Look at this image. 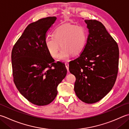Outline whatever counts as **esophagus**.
I'll list each match as a JSON object with an SVG mask.
<instances>
[{
    "mask_svg": "<svg viewBox=\"0 0 129 129\" xmlns=\"http://www.w3.org/2000/svg\"><path fill=\"white\" fill-rule=\"evenodd\" d=\"M65 67H66V68L67 69V70L68 71V70H69V63L65 62Z\"/></svg>",
    "mask_w": 129,
    "mask_h": 129,
    "instance_id": "esophagus-1",
    "label": "esophagus"
}]
</instances>
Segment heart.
I'll return each mask as SVG.
<instances>
[{
	"mask_svg": "<svg viewBox=\"0 0 129 129\" xmlns=\"http://www.w3.org/2000/svg\"><path fill=\"white\" fill-rule=\"evenodd\" d=\"M87 38L86 31L83 27L65 23L55 29L54 37L46 38L45 44L48 51L54 58L59 56L61 47L62 50L59 59L65 60L72 54L77 55L83 51L86 44Z\"/></svg>",
	"mask_w": 129,
	"mask_h": 129,
	"instance_id": "1",
	"label": "heart"
}]
</instances>
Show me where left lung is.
<instances>
[{"mask_svg": "<svg viewBox=\"0 0 129 129\" xmlns=\"http://www.w3.org/2000/svg\"><path fill=\"white\" fill-rule=\"evenodd\" d=\"M84 21L89 29L87 43L80 56L69 62V69L76 78L77 96L91 104L102 99L114 85L119 50L101 22L91 19Z\"/></svg>", "mask_w": 129, "mask_h": 129, "instance_id": "obj_1", "label": "left lung"}]
</instances>
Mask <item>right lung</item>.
Returning <instances> with one entry per match:
<instances>
[{
	"mask_svg": "<svg viewBox=\"0 0 129 129\" xmlns=\"http://www.w3.org/2000/svg\"><path fill=\"white\" fill-rule=\"evenodd\" d=\"M56 19L49 17L28 25L12 51L14 84L23 96L37 106L54 101L67 73L64 63L54 62L45 44L47 31Z\"/></svg>",
	"mask_w": 129,
	"mask_h": 129,
	"instance_id": "obj_1",
	"label": "right lung"
}]
</instances>
